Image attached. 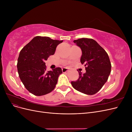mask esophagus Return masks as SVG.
Masks as SVG:
<instances>
[{"mask_svg":"<svg viewBox=\"0 0 132 132\" xmlns=\"http://www.w3.org/2000/svg\"><path fill=\"white\" fill-rule=\"evenodd\" d=\"M68 71V68H62L63 73H66Z\"/></svg>","mask_w":132,"mask_h":132,"instance_id":"1","label":"esophagus"}]
</instances>
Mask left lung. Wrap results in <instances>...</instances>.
Wrapping results in <instances>:
<instances>
[{"label": "left lung", "mask_w": 132, "mask_h": 132, "mask_svg": "<svg viewBox=\"0 0 132 132\" xmlns=\"http://www.w3.org/2000/svg\"><path fill=\"white\" fill-rule=\"evenodd\" d=\"M74 43L80 48V62L85 67L86 73L79 72V79L71 84L77 91L86 95L97 93L107 81L111 73V64L105 50L91 38H82Z\"/></svg>", "instance_id": "obj_1"}]
</instances>
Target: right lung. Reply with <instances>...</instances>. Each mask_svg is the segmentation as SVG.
<instances>
[{"mask_svg": "<svg viewBox=\"0 0 132 132\" xmlns=\"http://www.w3.org/2000/svg\"><path fill=\"white\" fill-rule=\"evenodd\" d=\"M63 41L48 37L36 36L21 50L18 59V71L22 82L30 93L42 96L53 91L56 85L61 68L46 71L45 61L55 53Z\"/></svg>", "mask_w": 132, "mask_h": 132, "instance_id": "right-lung-1", "label": "right lung"}]
</instances>
